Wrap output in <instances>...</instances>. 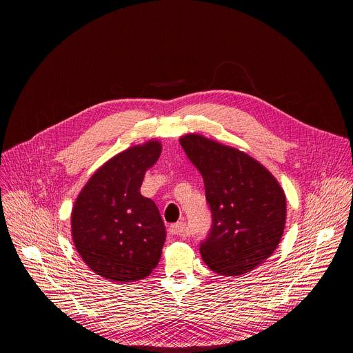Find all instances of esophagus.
<instances>
[{
	"instance_id": "34e87169",
	"label": "esophagus",
	"mask_w": 353,
	"mask_h": 353,
	"mask_svg": "<svg viewBox=\"0 0 353 353\" xmlns=\"http://www.w3.org/2000/svg\"><path fill=\"white\" fill-rule=\"evenodd\" d=\"M185 229H186V223H185V222H176V223H174V225L170 226L168 232H170V234H172V236H183Z\"/></svg>"
}]
</instances>
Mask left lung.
<instances>
[{
  "label": "left lung",
  "instance_id": "8db88e82",
  "mask_svg": "<svg viewBox=\"0 0 353 353\" xmlns=\"http://www.w3.org/2000/svg\"><path fill=\"white\" fill-rule=\"evenodd\" d=\"M181 145L205 182L212 226L201 241L203 261L214 273L234 277L271 256L285 225V195L248 154L188 134Z\"/></svg>",
  "mask_w": 353,
  "mask_h": 353
}]
</instances>
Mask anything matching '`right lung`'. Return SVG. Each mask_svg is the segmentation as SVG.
Returning <instances> with one entry per match:
<instances>
[{"instance_id": "add662e5", "label": "right lung", "mask_w": 353, "mask_h": 353, "mask_svg": "<svg viewBox=\"0 0 353 353\" xmlns=\"http://www.w3.org/2000/svg\"><path fill=\"white\" fill-rule=\"evenodd\" d=\"M159 154L157 141L117 154L94 172L74 202L76 250L104 279L137 281L159 261L165 226L155 202L140 194L145 171Z\"/></svg>"}]
</instances>
